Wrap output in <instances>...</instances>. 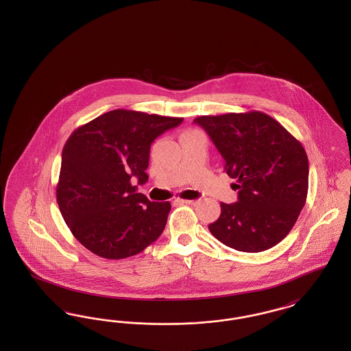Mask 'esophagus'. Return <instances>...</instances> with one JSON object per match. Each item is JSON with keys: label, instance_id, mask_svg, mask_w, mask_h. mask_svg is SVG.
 I'll return each instance as SVG.
<instances>
[{"label": "esophagus", "instance_id": "1", "mask_svg": "<svg viewBox=\"0 0 351 351\" xmlns=\"http://www.w3.org/2000/svg\"><path fill=\"white\" fill-rule=\"evenodd\" d=\"M178 202H182V204H189V205H196L199 200H183V199H178Z\"/></svg>", "mask_w": 351, "mask_h": 351}]
</instances>
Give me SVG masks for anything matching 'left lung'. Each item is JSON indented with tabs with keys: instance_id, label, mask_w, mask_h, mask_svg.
I'll return each mask as SVG.
<instances>
[{
	"instance_id": "1",
	"label": "left lung",
	"mask_w": 351,
	"mask_h": 351,
	"mask_svg": "<svg viewBox=\"0 0 351 351\" xmlns=\"http://www.w3.org/2000/svg\"><path fill=\"white\" fill-rule=\"evenodd\" d=\"M201 126L237 180L238 201L221 202L209 232L234 250L259 252L291 232L308 193L309 165L300 142L262 112L201 116Z\"/></svg>"
}]
</instances>
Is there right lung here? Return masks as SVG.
<instances>
[{
  "label": "right lung",
  "mask_w": 351,
  "mask_h": 351,
  "mask_svg": "<svg viewBox=\"0 0 351 351\" xmlns=\"http://www.w3.org/2000/svg\"><path fill=\"white\" fill-rule=\"evenodd\" d=\"M183 118L116 109L68 138L56 186L60 213L75 238L93 254L123 259L163 233L171 204L136 192L149 180L151 143Z\"/></svg>",
  "instance_id": "obj_1"
}]
</instances>
